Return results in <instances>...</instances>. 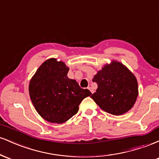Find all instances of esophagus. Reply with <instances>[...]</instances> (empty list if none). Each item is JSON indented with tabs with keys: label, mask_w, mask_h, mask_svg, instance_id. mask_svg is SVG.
Returning a JSON list of instances; mask_svg holds the SVG:
<instances>
[{
	"label": "esophagus",
	"mask_w": 159,
	"mask_h": 159,
	"mask_svg": "<svg viewBox=\"0 0 159 159\" xmlns=\"http://www.w3.org/2000/svg\"><path fill=\"white\" fill-rule=\"evenodd\" d=\"M88 89H89V90H90V91L91 92V93H94V90H93L92 87H88Z\"/></svg>",
	"instance_id": "1"
}]
</instances>
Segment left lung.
<instances>
[{"mask_svg": "<svg viewBox=\"0 0 159 159\" xmlns=\"http://www.w3.org/2000/svg\"><path fill=\"white\" fill-rule=\"evenodd\" d=\"M93 81L97 84L98 88L90 97L109 114L116 116L125 114L136 102L138 87L135 76L119 62L105 65Z\"/></svg>", "mask_w": 159, "mask_h": 159, "instance_id": "obj_1", "label": "left lung"}]
</instances>
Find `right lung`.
<instances>
[{"label": "right lung", "instance_id": "obj_1", "mask_svg": "<svg viewBox=\"0 0 159 159\" xmlns=\"http://www.w3.org/2000/svg\"><path fill=\"white\" fill-rule=\"evenodd\" d=\"M69 68L54 58L47 60L37 69L29 84L33 105L48 122L63 123L77 114L90 91L82 89L75 80L67 77Z\"/></svg>", "mask_w": 159, "mask_h": 159}]
</instances>
